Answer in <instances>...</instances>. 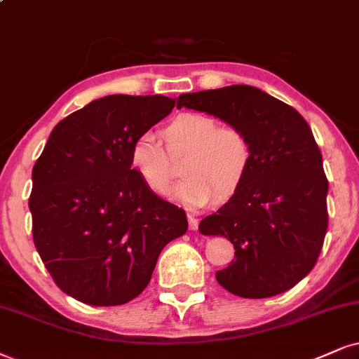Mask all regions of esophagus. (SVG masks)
Listing matches in <instances>:
<instances>
[{"instance_id": "1", "label": "esophagus", "mask_w": 359, "mask_h": 359, "mask_svg": "<svg viewBox=\"0 0 359 359\" xmlns=\"http://www.w3.org/2000/svg\"><path fill=\"white\" fill-rule=\"evenodd\" d=\"M188 221H189V229H191V231H196L198 226H200V223H198V219L194 218V216L188 215Z\"/></svg>"}]
</instances>
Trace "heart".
Instances as JSON below:
<instances>
[{"mask_svg": "<svg viewBox=\"0 0 359 359\" xmlns=\"http://www.w3.org/2000/svg\"><path fill=\"white\" fill-rule=\"evenodd\" d=\"M159 136L171 158L184 154L181 175L187 180L176 188L175 196L189 210L211 205L216 194L221 200L231 198L248 178L253 148L238 128L218 126L206 114L183 113L163 126ZM167 155L149 133L138 136L130 149L131 171L158 196L171 191L172 166Z\"/></svg>", "mask_w": 359, "mask_h": 359, "instance_id": "obj_1", "label": "heart"}]
</instances>
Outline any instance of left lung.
I'll return each instance as SVG.
<instances>
[{"instance_id": "obj_1", "label": "left lung", "mask_w": 359, "mask_h": 359, "mask_svg": "<svg viewBox=\"0 0 359 359\" xmlns=\"http://www.w3.org/2000/svg\"><path fill=\"white\" fill-rule=\"evenodd\" d=\"M176 106L238 128L253 148L243 187L200 223L201 234L224 236L236 250L216 281L241 298L285 293L315 266L328 229V180L311 128L290 104L248 85L184 93Z\"/></svg>"}]
</instances>
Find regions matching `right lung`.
Instances as JSON below:
<instances>
[{"label":"right lung","mask_w":359,"mask_h":359,"mask_svg":"<svg viewBox=\"0 0 359 359\" xmlns=\"http://www.w3.org/2000/svg\"><path fill=\"white\" fill-rule=\"evenodd\" d=\"M175 108L166 96L109 95L53 128L33 168L29 211L44 266L66 294L118 306L148 286L158 256L188 229L187 213L130 168L133 141Z\"/></svg>","instance_id":"1"}]
</instances>
